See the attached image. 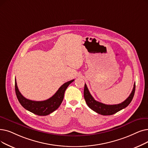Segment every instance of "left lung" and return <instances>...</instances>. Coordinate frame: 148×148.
Instances as JSON below:
<instances>
[{
    "label": "left lung",
    "mask_w": 148,
    "mask_h": 148,
    "mask_svg": "<svg viewBox=\"0 0 148 148\" xmlns=\"http://www.w3.org/2000/svg\"><path fill=\"white\" fill-rule=\"evenodd\" d=\"M135 90H136V83H134L131 94L124 101L117 105H106L96 101L90 94L86 85L85 84L84 98L87 105L94 111L103 115H110L123 110L130 105L134 97Z\"/></svg>",
    "instance_id": "8db88e82"
}]
</instances>
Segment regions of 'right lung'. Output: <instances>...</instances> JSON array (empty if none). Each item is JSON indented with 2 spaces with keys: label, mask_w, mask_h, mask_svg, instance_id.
Returning a JSON list of instances; mask_svg holds the SVG:
<instances>
[{
  "label": "right lung",
  "mask_w": 148,
  "mask_h": 148,
  "mask_svg": "<svg viewBox=\"0 0 148 148\" xmlns=\"http://www.w3.org/2000/svg\"><path fill=\"white\" fill-rule=\"evenodd\" d=\"M74 80H70L64 83L51 98L44 101H33L26 99L21 94L15 79L16 94L19 103L25 109L34 114L44 116L52 113L60 106L63 100L65 90Z\"/></svg>",
  "instance_id": "obj_1"
}]
</instances>
